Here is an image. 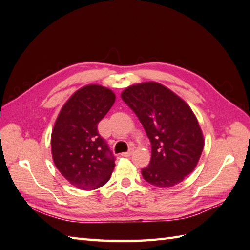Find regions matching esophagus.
<instances>
[{"mask_svg": "<svg viewBox=\"0 0 250 250\" xmlns=\"http://www.w3.org/2000/svg\"><path fill=\"white\" fill-rule=\"evenodd\" d=\"M132 153H133V150H132V149H130L129 151H127V152H124V153H122V156H125V157H129V156H131V155H132Z\"/></svg>", "mask_w": 250, "mask_h": 250, "instance_id": "34e87169", "label": "esophagus"}]
</instances>
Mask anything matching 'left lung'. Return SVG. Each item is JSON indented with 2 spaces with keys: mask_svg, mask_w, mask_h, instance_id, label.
Here are the masks:
<instances>
[{
  "mask_svg": "<svg viewBox=\"0 0 250 250\" xmlns=\"http://www.w3.org/2000/svg\"><path fill=\"white\" fill-rule=\"evenodd\" d=\"M121 97L139 118L151 143L149 166L142 169L144 179L157 188L179 184L195 169L204 145L190 106L156 82L131 85Z\"/></svg>",
  "mask_w": 250,
  "mask_h": 250,
  "instance_id": "obj_1",
  "label": "left lung"
}]
</instances>
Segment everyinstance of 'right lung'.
I'll return each instance as SVG.
<instances>
[{
  "label": "right lung",
  "instance_id": "right-lung-1",
  "mask_svg": "<svg viewBox=\"0 0 250 250\" xmlns=\"http://www.w3.org/2000/svg\"><path fill=\"white\" fill-rule=\"evenodd\" d=\"M110 89L90 84L78 89L60 110L53 128V161L62 175L81 190L107 183L116 157L98 132V123L115 103Z\"/></svg>",
  "mask_w": 250,
  "mask_h": 250
}]
</instances>
